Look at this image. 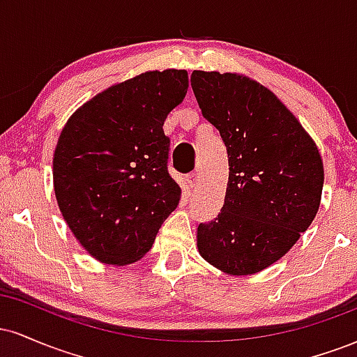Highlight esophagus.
<instances>
[{
    "label": "esophagus",
    "instance_id": "34e87169",
    "mask_svg": "<svg viewBox=\"0 0 357 357\" xmlns=\"http://www.w3.org/2000/svg\"><path fill=\"white\" fill-rule=\"evenodd\" d=\"M199 181V173H198V171H195V173H190V174H188L186 176V183H188V186H195V184L196 183H198Z\"/></svg>",
    "mask_w": 357,
    "mask_h": 357
}]
</instances>
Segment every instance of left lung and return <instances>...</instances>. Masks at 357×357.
I'll use <instances>...</instances> for the list:
<instances>
[{
  "instance_id": "left-lung-1",
  "label": "left lung",
  "mask_w": 357,
  "mask_h": 357,
  "mask_svg": "<svg viewBox=\"0 0 357 357\" xmlns=\"http://www.w3.org/2000/svg\"><path fill=\"white\" fill-rule=\"evenodd\" d=\"M203 116L228 149L227 196L196 247L228 275H253L289 252L321 206L324 162L315 141L272 90L236 72L195 70Z\"/></svg>"
}]
</instances>
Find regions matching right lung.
I'll use <instances>...</instances> for the list:
<instances>
[{"label": "right lung", "mask_w": 357, "mask_h": 357, "mask_svg": "<svg viewBox=\"0 0 357 357\" xmlns=\"http://www.w3.org/2000/svg\"><path fill=\"white\" fill-rule=\"evenodd\" d=\"M186 90V70L139 73L93 96L61 129L53 153L56 204L102 264L141 260L178 206L181 188L167 173L162 124Z\"/></svg>", "instance_id": "obj_1"}]
</instances>
